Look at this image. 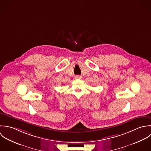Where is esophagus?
Listing matches in <instances>:
<instances>
[{
  "mask_svg": "<svg viewBox=\"0 0 151 151\" xmlns=\"http://www.w3.org/2000/svg\"><path fill=\"white\" fill-rule=\"evenodd\" d=\"M75 78H76V79H81V78H82V77H81V76L77 75V76H75Z\"/></svg>",
  "mask_w": 151,
  "mask_h": 151,
  "instance_id": "obj_1",
  "label": "esophagus"
}]
</instances>
